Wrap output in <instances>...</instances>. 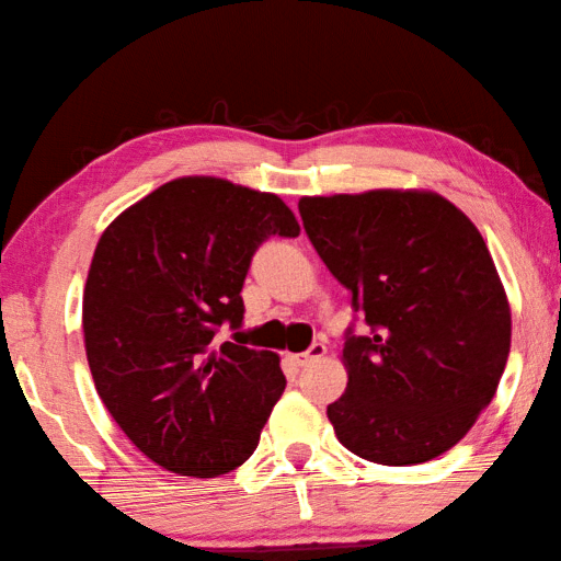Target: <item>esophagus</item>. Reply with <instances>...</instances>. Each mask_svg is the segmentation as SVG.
I'll list each match as a JSON object with an SVG mask.
<instances>
[{
	"instance_id": "obj_1",
	"label": "esophagus",
	"mask_w": 561,
	"mask_h": 561,
	"mask_svg": "<svg viewBox=\"0 0 561 561\" xmlns=\"http://www.w3.org/2000/svg\"><path fill=\"white\" fill-rule=\"evenodd\" d=\"M323 355H325V345L323 343H313L309 351L294 355V360H297V365H301V368H304V365L319 360V358H323Z\"/></svg>"
}]
</instances>
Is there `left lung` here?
I'll use <instances>...</instances> for the list:
<instances>
[{"label": "left lung", "instance_id": "1", "mask_svg": "<svg viewBox=\"0 0 561 561\" xmlns=\"http://www.w3.org/2000/svg\"><path fill=\"white\" fill-rule=\"evenodd\" d=\"M325 267L368 335H345L348 387L329 404L345 449L382 466L449 451L476 424L511 353V304L485 240L434 191L304 196Z\"/></svg>", "mask_w": 561, "mask_h": 561}]
</instances>
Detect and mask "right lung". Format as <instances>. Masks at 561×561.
<instances>
[{
  "instance_id": "obj_1",
  "label": "right lung",
  "mask_w": 561,
  "mask_h": 561,
  "mask_svg": "<svg viewBox=\"0 0 561 561\" xmlns=\"http://www.w3.org/2000/svg\"><path fill=\"white\" fill-rule=\"evenodd\" d=\"M270 236L299 222L274 193L183 176L110 222L90 262L83 333L95 390L137 449L179 476L248 461L284 392L279 355L213 345L242 323V282Z\"/></svg>"
}]
</instances>
